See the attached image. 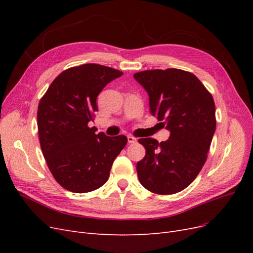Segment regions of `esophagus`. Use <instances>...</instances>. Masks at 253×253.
Masks as SVG:
<instances>
[{
	"instance_id": "34e87169",
	"label": "esophagus",
	"mask_w": 253,
	"mask_h": 253,
	"mask_svg": "<svg viewBox=\"0 0 253 253\" xmlns=\"http://www.w3.org/2000/svg\"><path fill=\"white\" fill-rule=\"evenodd\" d=\"M137 141V139L133 136H127V142L128 143H135Z\"/></svg>"
}]
</instances>
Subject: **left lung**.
I'll list each match as a JSON object with an SVG mask.
<instances>
[{"label": "left lung", "instance_id": "8db88e82", "mask_svg": "<svg viewBox=\"0 0 253 253\" xmlns=\"http://www.w3.org/2000/svg\"><path fill=\"white\" fill-rule=\"evenodd\" d=\"M147 90L150 112L168 131L169 139L141 138L145 156L137 163L141 185L156 194L180 192L192 182L207 160L215 133V104L195 75L177 68L134 75Z\"/></svg>", "mask_w": 253, "mask_h": 253}]
</instances>
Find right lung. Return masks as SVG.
Masks as SVG:
<instances>
[{"label":"right lung","mask_w":253,"mask_h":253,"mask_svg":"<svg viewBox=\"0 0 253 253\" xmlns=\"http://www.w3.org/2000/svg\"><path fill=\"white\" fill-rule=\"evenodd\" d=\"M122 72L100 64L71 67L53 80L38 108L41 150L53 177L64 189L86 193L100 188L127 138L96 134L88 122L97 97Z\"/></svg>","instance_id":"add662e5"}]
</instances>
